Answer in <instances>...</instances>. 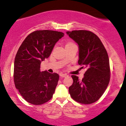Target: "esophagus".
<instances>
[{
  "label": "esophagus",
  "instance_id": "34e87169",
  "mask_svg": "<svg viewBox=\"0 0 126 126\" xmlns=\"http://www.w3.org/2000/svg\"><path fill=\"white\" fill-rule=\"evenodd\" d=\"M60 76L61 77V78H65V77L68 76V75H67V74H63V73H61V74H60Z\"/></svg>",
  "mask_w": 126,
  "mask_h": 126
}]
</instances>
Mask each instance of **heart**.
Listing matches in <instances>:
<instances>
[{
    "instance_id": "heart-1",
    "label": "heart",
    "mask_w": 126,
    "mask_h": 126,
    "mask_svg": "<svg viewBox=\"0 0 126 126\" xmlns=\"http://www.w3.org/2000/svg\"><path fill=\"white\" fill-rule=\"evenodd\" d=\"M71 44V43H68V44Z\"/></svg>"
}]
</instances>
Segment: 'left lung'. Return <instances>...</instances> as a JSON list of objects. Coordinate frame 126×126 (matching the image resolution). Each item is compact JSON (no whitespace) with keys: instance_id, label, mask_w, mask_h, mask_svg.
Wrapping results in <instances>:
<instances>
[{"instance_id":"8db88e82","label":"left lung","mask_w":126,"mask_h":126,"mask_svg":"<svg viewBox=\"0 0 126 126\" xmlns=\"http://www.w3.org/2000/svg\"><path fill=\"white\" fill-rule=\"evenodd\" d=\"M67 33L79 45L78 63L81 68L86 69L82 80L76 76H71L73 83L69 87V93L77 102L93 103L103 94L110 81L108 53L99 38L91 31H72Z\"/></svg>"}]
</instances>
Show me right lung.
I'll list each match as a JSON object with an SVG mask.
<instances>
[{
	"mask_svg": "<svg viewBox=\"0 0 126 126\" xmlns=\"http://www.w3.org/2000/svg\"><path fill=\"white\" fill-rule=\"evenodd\" d=\"M63 35L58 31H34L18 48L14 61V84L29 103L43 105L52 98L59 76L55 73L40 71V65L49 57L56 42Z\"/></svg>",
	"mask_w": 126,
	"mask_h": 126,
	"instance_id": "1",
	"label": "right lung"
}]
</instances>
